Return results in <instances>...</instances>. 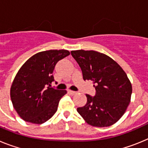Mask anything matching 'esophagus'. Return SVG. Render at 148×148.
<instances>
[{
  "mask_svg": "<svg viewBox=\"0 0 148 148\" xmlns=\"http://www.w3.org/2000/svg\"><path fill=\"white\" fill-rule=\"evenodd\" d=\"M68 92H69V94H70V95H75V94L77 93V92H75V91H73V90H69Z\"/></svg>",
  "mask_w": 148,
  "mask_h": 148,
  "instance_id": "34e87169",
  "label": "esophagus"
}]
</instances>
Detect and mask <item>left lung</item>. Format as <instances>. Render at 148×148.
Returning <instances> with one entry per match:
<instances>
[{
    "label": "left lung",
    "instance_id": "obj_1",
    "mask_svg": "<svg viewBox=\"0 0 148 148\" xmlns=\"http://www.w3.org/2000/svg\"><path fill=\"white\" fill-rule=\"evenodd\" d=\"M71 55L80 66L84 80H91L96 93L86 94L87 104L77 108L84 121L93 127L113 125L121 118L130 102L132 84L118 63L94 50H73Z\"/></svg>",
    "mask_w": 148,
    "mask_h": 148
}]
</instances>
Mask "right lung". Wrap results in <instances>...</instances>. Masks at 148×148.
Masks as SVG:
<instances>
[{
  "label": "right lung",
  "instance_id": "obj_1",
  "mask_svg": "<svg viewBox=\"0 0 148 148\" xmlns=\"http://www.w3.org/2000/svg\"><path fill=\"white\" fill-rule=\"evenodd\" d=\"M70 54L66 49L43 51L22 65L10 88L13 108L22 119L40 125L56 113L66 90L51 87L53 73L57 62Z\"/></svg>",
  "mask_w": 148,
  "mask_h": 148
}]
</instances>
